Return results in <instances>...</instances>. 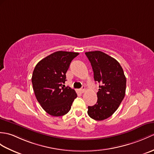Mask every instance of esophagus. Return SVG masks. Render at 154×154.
I'll use <instances>...</instances> for the list:
<instances>
[{"label":"esophagus","mask_w":154,"mask_h":154,"mask_svg":"<svg viewBox=\"0 0 154 154\" xmlns=\"http://www.w3.org/2000/svg\"><path fill=\"white\" fill-rule=\"evenodd\" d=\"M85 87H82V88H81L80 89V92H81V93H83V92H85Z\"/></svg>","instance_id":"34e87169"}]
</instances>
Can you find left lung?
<instances>
[{
  "mask_svg": "<svg viewBox=\"0 0 154 154\" xmlns=\"http://www.w3.org/2000/svg\"><path fill=\"white\" fill-rule=\"evenodd\" d=\"M94 72V81L99 83L98 100L88 107V115L96 121L112 116L125 95L126 77L122 67L112 57L101 51L85 52Z\"/></svg>",
  "mask_w": 154,
  "mask_h": 154,
  "instance_id": "1",
  "label": "left lung"
}]
</instances>
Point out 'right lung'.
Instances as JSON below:
<instances>
[{
  "mask_svg": "<svg viewBox=\"0 0 154 154\" xmlns=\"http://www.w3.org/2000/svg\"><path fill=\"white\" fill-rule=\"evenodd\" d=\"M78 52L57 51L41 60L33 72L31 81L35 95L46 113L54 117L69 112L77 93L66 87V73Z\"/></svg>",
  "mask_w": 154,
  "mask_h": 154,
  "instance_id": "add662e5",
  "label": "right lung"
}]
</instances>
